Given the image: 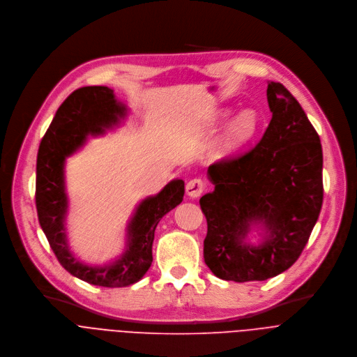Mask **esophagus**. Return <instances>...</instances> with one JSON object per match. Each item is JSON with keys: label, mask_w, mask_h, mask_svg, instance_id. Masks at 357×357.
<instances>
[{"label": "esophagus", "mask_w": 357, "mask_h": 357, "mask_svg": "<svg viewBox=\"0 0 357 357\" xmlns=\"http://www.w3.org/2000/svg\"><path fill=\"white\" fill-rule=\"evenodd\" d=\"M205 190V183L202 178L199 177H195V178H191L187 185H185V191L187 194L191 197V198H197L201 195V192Z\"/></svg>", "instance_id": "obj_1"}]
</instances>
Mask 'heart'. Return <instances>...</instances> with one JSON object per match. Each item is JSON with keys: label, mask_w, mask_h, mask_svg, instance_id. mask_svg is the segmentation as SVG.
<instances>
[{"label": "heart", "mask_w": 357, "mask_h": 357, "mask_svg": "<svg viewBox=\"0 0 357 357\" xmlns=\"http://www.w3.org/2000/svg\"><path fill=\"white\" fill-rule=\"evenodd\" d=\"M260 128V116L255 109H245L242 111L234 122L229 125L224 142H222V151L232 152L249 142L256 136Z\"/></svg>", "instance_id": "1"}]
</instances>
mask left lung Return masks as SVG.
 <instances>
[{
    "label": "left lung",
    "mask_w": 357,
    "mask_h": 357,
    "mask_svg": "<svg viewBox=\"0 0 357 357\" xmlns=\"http://www.w3.org/2000/svg\"><path fill=\"white\" fill-rule=\"evenodd\" d=\"M271 121L250 151L215 162V190L199 199L206 218L204 260L222 280L263 281L291 267L318 221L322 199V146L300 102L270 82ZM253 222L268 236L259 247L243 239Z\"/></svg>",
    "instance_id": "obj_1"
}]
</instances>
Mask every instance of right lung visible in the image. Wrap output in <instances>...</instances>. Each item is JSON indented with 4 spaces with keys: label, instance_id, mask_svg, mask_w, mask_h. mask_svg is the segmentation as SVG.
Returning a JSON list of instances; mask_svg holds the SVG:
<instances>
[{
    "label": "right lung",
    "instance_id": "obj_1",
    "mask_svg": "<svg viewBox=\"0 0 357 357\" xmlns=\"http://www.w3.org/2000/svg\"><path fill=\"white\" fill-rule=\"evenodd\" d=\"M125 107L114 91L102 86L82 87L59 107L38 151L36 211L39 224L59 263L75 277L100 287H125L139 281L149 270L153 256L155 229L169 211L183 201L184 181H170L158 195L140 202L128 227V248L121 259L105 267L80 263L68 250L64 217V160L86 140L89 133H101L123 116Z\"/></svg>",
    "mask_w": 357,
    "mask_h": 357
}]
</instances>
